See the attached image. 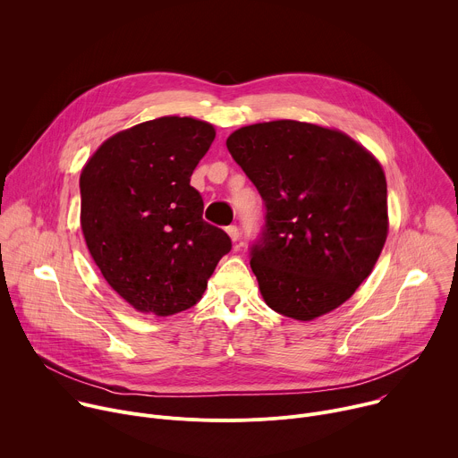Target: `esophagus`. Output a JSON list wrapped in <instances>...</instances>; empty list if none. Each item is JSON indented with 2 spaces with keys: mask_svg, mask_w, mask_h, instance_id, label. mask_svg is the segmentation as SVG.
I'll use <instances>...</instances> for the list:
<instances>
[{
  "mask_svg": "<svg viewBox=\"0 0 458 458\" xmlns=\"http://www.w3.org/2000/svg\"><path fill=\"white\" fill-rule=\"evenodd\" d=\"M226 233L230 235V239H232L233 242H237V241H239V237H241V232H239V228H237L235 225L228 226V228H226Z\"/></svg>",
  "mask_w": 458,
  "mask_h": 458,
  "instance_id": "1",
  "label": "esophagus"
}]
</instances>
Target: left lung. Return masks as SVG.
<instances>
[{
	"label": "left lung",
	"instance_id": "8db88e82",
	"mask_svg": "<svg viewBox=\"0 0 458 458\" xmlns=\"http://www.w3.org/2000/svg\"><path fill=\"white\" fill-rule=\"evenodd\" d=\"M226 147L267 208L250 248L265 302L297 320L346 302L387 237L380 163L339 130L292 119L242 126Z\"/></svg>",
	"mask_w": 458,
	"mask_h": 458
}]
</instances>
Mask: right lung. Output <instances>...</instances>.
<instances>
[{"instance_id": "1", "label": "right lung", "mask_w": 458, "mask_h": 458, "mask_svg": "<svg viewBox=\"0 0 458 458\" xmlns=\"http://www.w3.org/2000/svg\"><path fill=\"white\" fill-rule=\"evenodd\" d=\"M216 138L210 123L166 115L106 140L80 177L81 230L106 283L138 311L198 304L228 233L203 219L190 177Z\"/></svg>"}]
</instances>
